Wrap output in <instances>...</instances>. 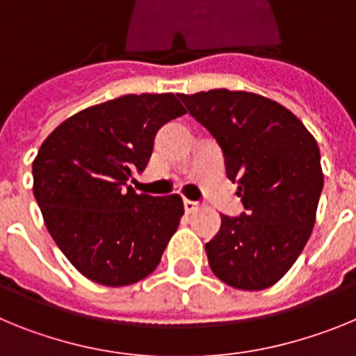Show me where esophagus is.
<instances>
[{"label": "esophagus", "mask_w": 356, "mask_h": 356, "mask_svg": "<svg viewBox=\"0 0 356 356\" xmlns=\"http://www.w3.org/2000/svg\"><path fill=\"white\" fill-rule=\"evenodd\" d=\"M184 207L187 213H194L197 209H200V205H197L196 201H191V200H184Z\"/></svg>", "instance_id": "esophagus-1"}]
</instances>
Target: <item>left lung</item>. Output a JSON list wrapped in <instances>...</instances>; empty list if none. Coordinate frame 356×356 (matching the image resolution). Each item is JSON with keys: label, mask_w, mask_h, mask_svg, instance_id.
Returning a JSON list of instances; mask_svg holds the SVG:
<instances>
[{"label": "left lung", "mask_w": 356, "mask_h": 356, "mask_svg": "<svg viewBox=\"0 0 356 356\" xmlns=\"http://www.w3.org/2000/svg\"><path fill=\"white\" fill-rule=\"evenodd\" d=\"M225 153L246 213L221 216L205 244L210 269L226 285L264 291L284 278L316 225L325 175L314 135L284 105L246 90L178 94Z\"/></svg>", "instance_id": "8db88e82"}]
</instances>
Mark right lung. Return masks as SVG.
Segmentation results:
<instances>
[{
	"mask_svg": "<svg viewBox=\"0 0 356 356\" xmlns=\"http://www.w3.org/2000/svg\"><path fill=\"white\" fill-rule=\"evenodd\" d=\"M185 114L175 94H128L60 122L33 160L44 225L85 278L137 284L160 264L184 216L178 194L147 196L128 185L146 169L155 135Z\"/></svg>",
	"mask_w": 356,
	"mask_h": 356,
	"instance_id": "1",
	"label": "right lung"
}]
</instances>
